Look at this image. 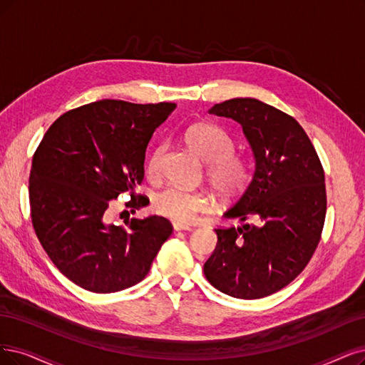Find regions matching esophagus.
I'll use <instances>...</instances> for the list:
<instances>
[{"label":"esophagus","mask_w":365,"mask_h":365,"mask_svg":"<svg viewBox=\"0 0 365 365\" xmlns=\"http://www.w3.org/2000/svg\"><path fill=\"white\" fill-rule=\"evenodd\" d=\"M173 228L175 232H192L191 227L187 225H182V224H173Z\"/></svg>","instance_id":"esophagus-1"}]
</instances>
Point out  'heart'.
<instances>
[{
	"label": "heart",
	"instance_id": "obj_1",
	"mask_svg": "<svg viewBox=\"0 0 365 365\" xmlns=\"http://www.w3.org/2000/svg\"><path fill=\"white\" fill-rule=\"evenodd\" d=\"M186 143L191 150L209 164L207 178L212 187L224 198H233L245 190L251 179L248 160L235 153V140L220 126L197 123L186 132ZM164 147H158L148 160V174H158ZM210 206L207 194L186 191L182 187H167L153 198V209L175 224H191L200 213Z\"/></svg>",
	"mask_w": 365,
	"mask_h": 365
}]
</instances>
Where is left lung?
<instances>
[{"label":"left lung","instance_id":"left-lung-1","mask_svg":"<svg viewBox=\"0 0 365 365\" xmlns=\"http://www.w3.org/2000/svg\"><path fill=\"white\" fill-rule=\"evenodd\" d=\"M209 113L237 121L252 148V180L225 217L256 224L215 228L218 244L205 275L233 298H264L290 284L313 257L327 215L325 173L302 126L277 108L237 98Z\"/></svg>","mask_w":365,"mask_h":365}]
</instances>
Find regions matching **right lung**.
I'll use <instances>...</instances> for the list:
<instances>
[{
  "mask_svg": "<svg viewBox=\"0 0 365 365\" xmlns=\"http://www.w3.org/2000/svg\"><path fill=\"white\" fill-rule=\"evenodd\" d=\"M174 108L103 99L64 113L40 141L29 182L33 227L52 263L76 286L94 293L132 287L171 236L164 217L114 225L108 207L123 192L130 194V212L147 205L135 194L145 148Z\"/></svg>",
  "mask_w": 365,
  "mask_h": 365,
  "instance_id": "right-lung-1",
  "label": "right lung"
}]
</instances>
